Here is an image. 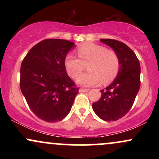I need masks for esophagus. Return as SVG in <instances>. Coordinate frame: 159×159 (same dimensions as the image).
<instances>
[{
	"label": "esophagus",
	"instance_id": "obj_1",
	"mask_svg": "<svg viewBox=\"0 0 159 159\" xmlns=\"http://www.w3.org/2000/svg\"><path fill=\"white\" fill-rule=\"evenodd\" d=\"M79 91H80V92L85 93V92H87V91H89V89H87V88H80Z\"/></svg>",
	"mask_w": 159,
	"mask_h": 159
}]
</instances>
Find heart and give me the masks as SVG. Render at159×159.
<instances>
[{"label":"heart","instance_id":"obj_1","mask_svg":"<svg viewBox=\"0 0 159 159\" xmlns=\"http://www.w3.org/2000/svg\"><path fill=\"white\" fill-rule=\"evenodd\" d=\"M79 58L72 54L65 57L64 66L67 73L72 78H78L88 65V73L77 79L78 84L86 87L98 84L100 82L107 84L117 75L120 67V57L114 50L107 49L102 45L87 43L78 47Z\"/></svg>","mask_w":159,"mask_h":159}]
</instances>
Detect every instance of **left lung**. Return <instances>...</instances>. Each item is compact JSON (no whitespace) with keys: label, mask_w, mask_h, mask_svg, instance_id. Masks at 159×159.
Returning a JSON list of instances; mask_svg holds the SVG:
<instances>
[{"label":"left lung","mask_w":159,"mask_h":159,"mask_svg":"<svg viewBox=\"0 0 159 159\" xmlns=\"http://www.w3.org/2000/svg\"><path fill=\"white\" fill-rule=\"evenodd\" d=\"M100 41L111 47L120 57V67L115 80L101 90V98L93 103V109L105 121H116L132 108L140 86L139 60L128 45L116 39Z\"/></svg>","instance_id":"left-lung-1"}]
</instances>
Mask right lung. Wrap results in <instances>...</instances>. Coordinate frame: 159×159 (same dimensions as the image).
Segmentation results:
<instances>
[{"label":"right lung","instance_id":"add662e5","mask_svg":"<svg viewBox=\"0 0 159 159\" xmlns=\"http://www.w3.org/2000/svg\"><path fill=\"white\" fill-rule=\"evenodd\" d=\"M75 43L46 39L32 47L20 69V88L32 112L48 123L68 115L78 88L66 73L64 61Z\"/></svg>","mask_w":159,"mask_h":159}]
</instances>
